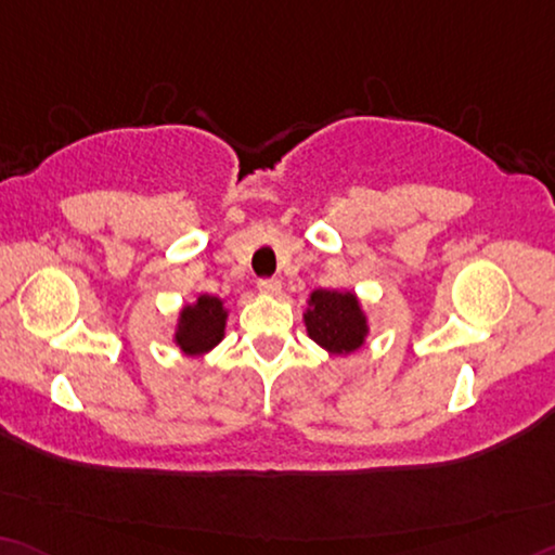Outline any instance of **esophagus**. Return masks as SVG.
<instances>
[{
	"mask_svg": "<svg viewBox=\"0 0 555 555\" xmlns=\"http://www.w3.org/2000/svg\"><path fill=\"white\" fill-rule=\"evenodd\" d=\"M259 292L267 296H276L281 292V281L279 279H261L259 281Z\"/></svg>",
	"mask_w": 555,
	"mask_h": 555,
	"instance_id": "1",
	"label": "esophagus"
}]
</instances>
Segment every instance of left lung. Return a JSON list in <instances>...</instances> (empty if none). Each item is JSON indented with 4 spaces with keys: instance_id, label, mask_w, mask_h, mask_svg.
I'll return each mask as SVG.
<instances>
[{
    "instance_id": "obj_1",
    "label": "left lung",
    "mask_w": 555,
    "mask_h": 555,
    "mask_svg": "<svg viewBox=\"0 0 555 555\" xmlns=\"http://www.w3.org/2000/svg\"><path fill=\"white\" fill-rule=\"evenodd\" d=\"M309 338L333 356H348L363 348L367 338V319L353 292L315 288L304 313Z\"/></svg>"
}]
</instances>
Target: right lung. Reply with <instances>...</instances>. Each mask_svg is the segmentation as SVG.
I'll list each match as a JSON object with an SVG mask.
<instances>
[{
  "instance_id": "1",
  "label": "right lung",
  "mask_w": 555,
  "mask_h": 555,
  "mask_svg": "<svg viewBox=\"0 0 555 555\" xmlns=\"http://www.w3.org/2000/svg\"><path fill=\"white\" fill-rule=\"evenodd\" d=\"M227 309L217 296L199 294L195 304L182 306L175 343L184 356H205L224 338Z\"/></svg>"
}]
</instances>
